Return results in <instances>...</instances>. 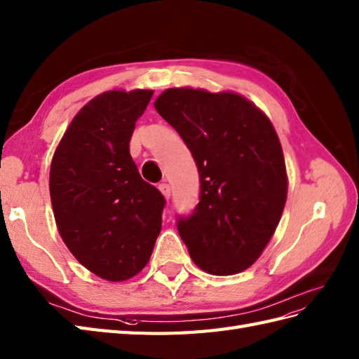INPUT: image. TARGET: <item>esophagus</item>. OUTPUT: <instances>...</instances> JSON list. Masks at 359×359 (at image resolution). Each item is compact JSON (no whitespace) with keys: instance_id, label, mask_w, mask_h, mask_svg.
Wrapping results in <instances>:
<instances>
[{"instance_id":"esophagus-1","label":"esophagus","mask_w":359,"mask_h":359,"mask_svg":"<svg viewBox=\"0 0 359 359\" xmlns=\"http://www.w3.org/2000/svg\"><path fill=\"white\" fill-rule=\"evenodd\" d=\"M158 189H160V191H161L163 196H164L165 199L170 198V186H169V184H165V182H161V184L158 186Z\"/></svg>"}]
</instances>
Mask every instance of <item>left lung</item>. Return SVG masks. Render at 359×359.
Masks as SVG:
<instances>
[{"instance_id":"8db88e82","label":"left lung","mask_w":359,"mask_h":359,"mask_svg":"<svg viewBox=\"0 0 359 359\" xmlns=\"http://www.w3.org/2000/svg\"><path fill=\"white\" fill-rule=\"evenodd\" d=\"M155 109L198 165L199 203L177 224L191 260L213 276L250 268L273 238L287 195L274 126L256 104L229 91L169 88Z\"/></svg>"}]
</instances>
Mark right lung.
I'll return each instance as SVG.
<instances>
[{
    "label": "right lung",
    "instance_id": "right-lung-1",
    "mask_svg": "<svg viewBox=\"0 0 359 359\" xmlns=\"http://www.w3.org/2000/svg\"><path fill=\"white\" fill-rule=\"evenodd\" d=\"M151 90L107 91L76 114L50 169L60 238L91 273L123 282L151 259L165 199L140 177L129 142Z\"/></svg>",
    "mask_w": 359,
    "mask_h": 359
}]
</instances>
